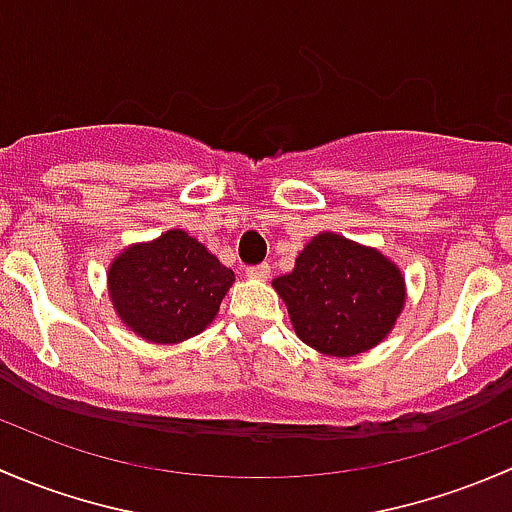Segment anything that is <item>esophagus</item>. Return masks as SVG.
Masks as SVG:
<instances>
[{"label": "esophagus", "mask_w": 512, "mask_h": 512, "mask_svg": "<svg viewBox=\"0 0 512 512\" xmlns=\"http://www.w3.org/2000/svg\"><path fill=\"white\" fill-rule=\"evenodd\" d=\"M247 277H252V280H267V277H270V265L262 262V265L247 267Z\"/></svg>", "instance_id": "obj_1"}]
</instances>
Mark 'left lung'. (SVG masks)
I'll return each mask as SVG.
<instances>
[{
	"label": "left lung",
	"instance_id": "1",
	"mask_svg": "<svg viewBox=\"0 0 512 512\" xmlns=\"http://www.w3.org/2000/svg\"><path fill=\"white\" fill-rule=\"evenodd\" d=\"M294 334L319 354L359 356L384 342L406 304V280L381 250L337 232L304 245L289 275L272 280Z\"/></svg>",
	"mask_w": 512,
	"mask_h": 512
}]
</instances>
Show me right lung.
Returning <instances> with one entry per match:
<instances>
[{
    "instance_id": "obj_1",
    "label": "right lung",
    "mask_w": 512,
    "mask_h": 512,
    "mask_svg": "<svg viewBox=\"0 0 512 512\" xmlns=\"http://www.w3.org/2000/svg\"><path fill=\"white\" fill-rule=\"evenodd\" d=\"M106 280L118 319L136 337L180 344L218 317L235 272L190 232L173 227L118 252Z\"/></svg>"
}]
</instances>
